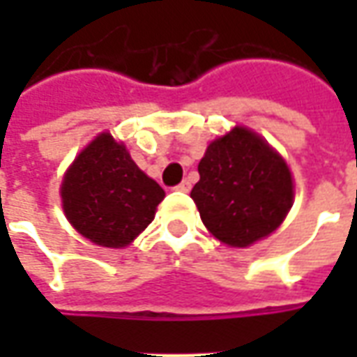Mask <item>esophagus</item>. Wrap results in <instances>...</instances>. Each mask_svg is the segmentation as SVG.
Returning <instances> with one entry per match:
<instances>
[{
	"mask_svg": "<svg viewBox=\"0 0 357 357\" xmlns=\"http://www.w3.org/2000/svg\"><path fill=\"white\" fill-rule=\"evenodd\" d=\"M176 189H178V191H183V193H187V191L191 189V183H189L187 179H183V181H181L179 185H176Z\"/></svg>",
	"mask_w": 357,
	"mask_h": 357,
	"instance_id": "esophagus-1",
	"label": "esophagus"
}]
</instances>
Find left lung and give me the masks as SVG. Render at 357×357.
<instances>
[{
    "label": "left lung",
    "instance_id": "left-lung-1",
    "mask_svg": "<svg viewBox=\"0 0 357 357\" xmlns=\"http://www.w3.org/2000/svg\"><path fill=\"white\" fill-rule=\"evenodd\" d=\"M199 174L191 199L202 224L229 247H248L275 231L292 206L289 166L247 128L212 141Z\"/></svg>",
    "mask_w": 357,
    "mask_h": 357
}]
</instances>
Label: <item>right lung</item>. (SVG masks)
<instances>
[{
  "instance_id": "obj_1",
  "label": "right lung",
  "mask_w": 357,
  "mask_h": 357,
  "mask_svg": "<svg viewBox=\"0 0 357 357\" xmlns=\"http://www.w3.org/2000/svg\"><path fill=\"white\" fill-rule=\"evenodd\" d=\"M74 229L95 245H130L153 218L164 189L137 168L110 133L97 135L68 168L61 187Z\"/></svg>"
}]
</instances>
